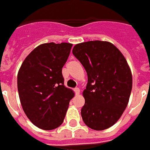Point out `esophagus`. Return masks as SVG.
Wrapping results in <instances>:
<instances>
[{
  "label": "esophagus",
  "instance_id": "1",
  "mask_svg": "<svg viewBox=\"0 0 150 150\" xmlns=\"http://www.w3.org/2000/svg\"><path fill=\"white\" fill-rule=\"evenodd\" d=\"M74 91H75V94H76V95H78V94H80V89H79L78 87L75 88V89H74Z\"/></svg>",
  "mask_w": 150,
  "mask_h": 150
}]
</instances>
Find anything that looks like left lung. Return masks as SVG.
<instances>
[{"label":"left lung","mask_w":150,"mask_h":150,"mask_svg":"<svg viewBox=\"0 0 150 150\" xmlns=\"http://www.w3.org/2000/svg\"><path fill=\"white\" fill-rule=\"evenodd\" d=\"M73 54L87 74L81 116L85 125L100 131L115 124L126 108L132 87L131 69L120 50L106 41L76 44Z\"/></svg>","instance_id":"obj_1"}]
</instances>
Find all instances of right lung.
<instances>
[{
  "label": "right lung",
  "mask_w": 150,
  "mask_h": 150,
  "mask_svg": "<svg viewBox=\"0 0 150 150\" xmlns=\"http://www.w3.org/2000/svg\"><path fill=\"white\" fill-rule=\"evenodd\" d=\"M73 44L43 43L25 59L18 73V91L24 112L38 128L52 130L65 118L74 92L64 86L62 68Z\"/></svg>",
  "instance_id": "obj_1"
}]
</instances>
